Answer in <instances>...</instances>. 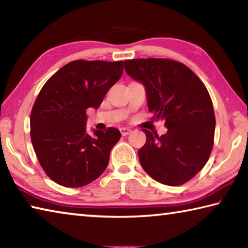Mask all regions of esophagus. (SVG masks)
Wrapping results in <instances>:
<instances>
[{"label": "esophagus", "instance_id": "esophagus-1", "mask_svg": "<svg viewBox=\"0 0 248 248\" xmlns=\"http://www.w3.org/2000/svg\"><path fill=\"white\" fill-rule=\"evenodd\" d=\"M131 132V129L130 128H124V127H123V128H120V133L123 134L124 137H125V136H128V134Z\"/></svg>", "mask_w": 248, "mask_h": 248}]
</instances>
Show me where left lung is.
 Returning a JSON list of instances; mask_svg holds the SVG:
<instances>
[{"label":"left lung","instance_id":"left-lung-1","mask_svg":"<svg viewBox=\"0 0 248 248\" xmlns=\"http://www.w3.org/2000/svg\"><path fill=\"white\" fill-rule=\"evenodd\" d=\"M124 69L145 86L149 111L167 128L161 137L143 129L146 142L138 151L142 167L167 186L187 183L203 169L215 142L207 87L188 66L170 59L125 60Z\"/></svg>","mask_w":248,"mask_h":248}]
</instances>
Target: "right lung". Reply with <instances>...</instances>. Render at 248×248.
Masks as SVG:
<instances>
[{"label": "right lung", "instance_id": "1", "mask_svg": "<svg viewBox=\"0 0 248 248\" xmlns=\"http://www.w3.org/2000/svg\"><path fill=\"white\" fill-rule=\"evenodd\" d=\"M124 72V61L75 60L47 82L33 104L31 138L45 173L64 187L94 182L106 170L118 129L86 133V109H97Z\"/></svg>", "mask_w": 248, "mask_h": 248}]
</instances>
